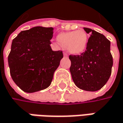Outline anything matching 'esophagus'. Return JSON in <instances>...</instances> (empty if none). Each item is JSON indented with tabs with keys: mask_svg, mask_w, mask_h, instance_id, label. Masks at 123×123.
Masks as SVG:
<instances>
[{
	"mask_svg": "<svg viewBox=\"0 0 123 123\" xmlns=\"http://www.w3.org/2000/svg\"><path fill=\"white\" fill-rule=\"evenodd\" d=\"M63 55H64V56H68V54H67L66 53H64V54H63Z\"/></svg>",
	"mask_w": 123,
	"mask_h": 123,
	"instance_id": "1",
	"label": "esophagus"
}]
</instances>
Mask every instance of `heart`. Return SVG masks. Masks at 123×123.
I'll list each match as a JSON object with an SVG mask.
<instances>
[{
    "label": "heart",
    "instance_id": "b5f03b06",
    "mask_svg": "<svg viewBox=\"0 0 123 123\" xmlns=\"http://www.w3.org/2000/svg\"><path fill=\"white\" fill-rule=\"evenodd\" d=\"M57 41L62 47L66 48L69 54L79 55L86 49L88 37L85 31L80 30L59 33Z\"/></svg>",
    "mask_w": 123,
    "mask_h": 123
}]
</instances>
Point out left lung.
<instances>
[{"mask_svg":"<svg viewBox=\"0 0 123 123\" xmlns=\"http://www.w3.org/2000/svg\"><path fill=\"white\" fill-rule=\"evenodd\" d=\"M90 34L88 46L81 55L69 56L71 61L70 73L76 86L86 91H97L108 81L111 74L113 57L110 41L104 35L88 28Z\"/></svg>","mask_w":123,"mask_h":123,"instance_id":"left-lung-1","label":"left lung"}]
</instances>
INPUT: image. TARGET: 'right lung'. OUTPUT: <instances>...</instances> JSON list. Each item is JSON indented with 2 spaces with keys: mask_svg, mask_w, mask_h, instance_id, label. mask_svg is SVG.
<instances>
[{
  "mask_svg": "<svg viewBox=\"0 0 123 123\" xmlns=\"http://www.w3.org/2000/svg\"><path fill=\"white\" fill-rule=\"evenodd\" d=\"M54 28L36 26L23 31L12 40L8 55L10 75L25 92L48 88L63 58L62 51L51 48Z\"/></svg>",
  "mask_w": 123,
  "mask_h": 123,
  "instance_id": "obj_1",
  "label": "right lung"
}]
</instances>
